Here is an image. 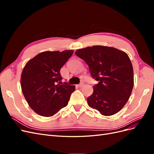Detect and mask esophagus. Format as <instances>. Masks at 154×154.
Here are the masks:
<instances>
[{"label":"esophagus","instance_id":"esophagus-1","mask_svg":"<svg viewBox=\"0 0 154 154\" xmlns=\"http://www.w3.org/2000/svg\"><path fill=\"white\" fill-rule=\"evenodd\" d=\"M83 85H84V83L82 82V83H80V84L78 85V87H82Z\"/></svg>","mask_w":154,"mask_h":154}]
</instances>
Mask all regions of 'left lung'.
Listing matches in <instances>:
<instances>
[{"instance_id": "left-lung-1", "label": "left lung", "mask_w": 154, "mask_h": 154, "mask_svg": "<svg viewBox=\"0 0 154 154\" xmlns=\"http://www.w3.org/2000/svg\"><path fill=\"white\" fill-rule=\"evenodd\" d=\"M75 54L89 67L97 81L87 97L91 108L103 116H112L127 103L134 87V71L127 53L114 48L94 45L77 50Z\"/></svg>"}]
</instances>
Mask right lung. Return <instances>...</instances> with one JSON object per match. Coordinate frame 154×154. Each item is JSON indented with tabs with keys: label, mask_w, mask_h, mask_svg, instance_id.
Returning a JSON list of instances; mask_svg holds the SVG:
<instances>
[{
	"label": "right lung",
	"mask_w": 154,
	"mask_h": 154,
	"mask_svg": "<svg viewBox=\"0 0 154 154\" xmlns=\"http://www.w3.org/2000/svg\"><path fill=\"white\" fill-rule=\"evenodd\" d=\"M74 51H44L26 63L21 74L22 91L38 114L50 117L66 106L75 86L60 84V71Z\"/></svg>",
	"instance_id": "right-lung-1"
}]
</instances>
